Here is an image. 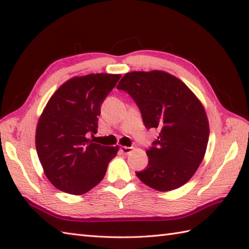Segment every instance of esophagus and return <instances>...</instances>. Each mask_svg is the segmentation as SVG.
Instances as JSON below:
<instances>
[{"mask_svg": "<svg viewBox=\"0 0 249 249\" xmlns=\"http://www.w3.org/2000/svg\"><path fill=\"white\" fill-rule=\"evenodd\" d=\"M120 152L122 153V154H129V153L131 152V147H129V146H121Z\"/></svg>", "mask_w": 249, "mask_h": 249, "instance_id": "obj_1", "label": "esophagus"}]
</instances>
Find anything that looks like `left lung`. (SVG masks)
Masks as SVG:
<instances>
[{"label":"left lung","mask_w":249,"mask_h":249,"mask_svg":"<svg viewBox=\"0 0 249 249\" xmlns=\"http://www.w3.org/2000/svg\"><path fill=\"white\" fill-rule=\"evenodd\" d=\"M116 88L135 100L145 127L160 131L146 151L149 163L136 176L160 192L183 186L208 146L210 128L202 104L184 82L160 71L127 72Z\"/></svg>","instance_id":"8db88e82"}]
</instances>
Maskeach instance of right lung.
Instances as JSON below:
<instances>
[{"label":"right lung","instance_id":"obj_1","mask_svg":"<svg viewBox=\"0 0 249 249\" xmlns=\"http://www.w3.org/2000/svg\"><path fill=\"white\" fill-rule=\"evenodd\" d=\"M121 75L73 77L56 89L36 128L37 155L54 187L71 195L88 193L104 178L119 146L94 143L100 107Z\"/></svg>","mask_w":249,"mask_h":249}]
</instances>
